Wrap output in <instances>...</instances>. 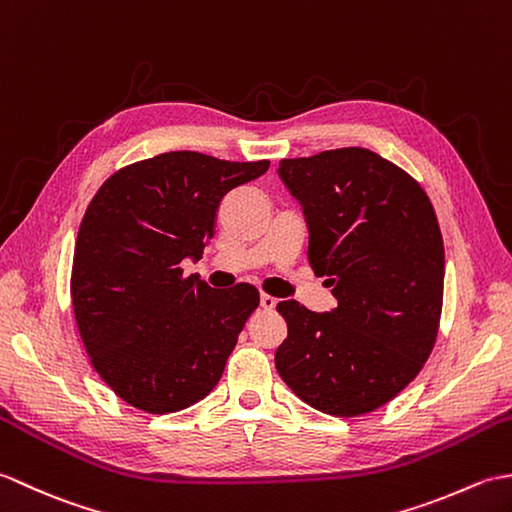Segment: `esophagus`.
Segmentation results:
<instances>
[{"mask_svg": "<svg viewBox=\"0 0 512 512\" xmlns=\"http://www.w3.org/2000/svg\"><path fill=\"white\" fill-rule=\"evenodd\" d=\"M276 304H278V300L274 298V295L260 293V306H263V309H265V311H271V309H276Z\"/></svg>", "mask_w": 512, "mask_h": 512, "instance_id": "1", "label": "esophagus"}]
</instances>
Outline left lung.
Returning <instances> with one entry per match:
<instances>
[{
    "label": "left lung",
    "instance_id": "1",
    "mask_svg": "<svg viewBox=\"0 0 512 512\" xmlns=\"http://www.w3.org/2000/svg\"><path fill=\"white\" fill-rule=\"evenodd\" d=\"M278 173L302 203L309 263L337 298L331 313L278 302V374L324 414L379 410L438 337L445 245L434 206L412 175L361 146L280 160Z\"/></svg>",
    "mask_w": 512,
    "mask_h": 512
}]
</instances>
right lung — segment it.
I'll use <instances>...</instances> for the list:
<instances>
[{
    "mask_svg": "<svg viewBox=\"0 0 512 512\" xmlns=\"http://www.w3.org/2000/svg\"><path fill=\"white\" fill-rule=\"evenodd\" d=\"M267 168L269 160L162 153L120 168L89 201L72 309L89 361L124 403L170 414L219 383L260 293L247 282L210 289L184 276L181 260L201 258L223 197Z\"/></svg>",
    "mask_w": 512,
    "mask_h": 512,
    "instance_id": "right-lung-1",
    "label": "right lung"
}]
</instances>
